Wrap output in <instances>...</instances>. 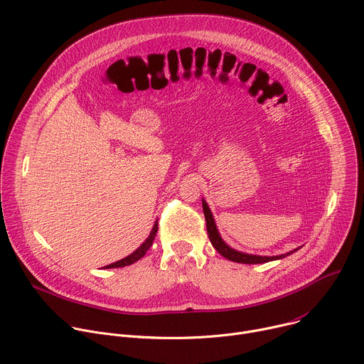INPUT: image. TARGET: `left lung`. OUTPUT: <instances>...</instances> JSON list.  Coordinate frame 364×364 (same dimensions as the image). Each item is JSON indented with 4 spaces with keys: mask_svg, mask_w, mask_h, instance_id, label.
<instances>
[{
    "mask_svg": "<svg viewBox=\"0 0 364 364\" xmlns=\"http://www.w3.org/2000/svg\"><path fill=\"white\" fill-rule=\"evenodd\" d=\"M203 213H204V218H205V228H207V233H209V239L213 245V247L222 255L225 256L226 259H229V261L232 262H237V264H265V262H271V261H277V259H282L294 252H296L298 249H294L285 255H279V256H259V255H249V253H243V252H239L233 247H230L229 245H226V242L222 239L218 228H216V223H215V219H213V215L209 209V205H207V203L204 201L203 198Z\"/></svg>",
    "mask_w": 364,
    "mask_h": 364,
    "instance_id": "8db88e82",
    "label": "left lung"
}]
</instances>
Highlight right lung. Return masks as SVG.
I'll use <instances>...</instances> for the list:
<instances>
[{
	"mask_svg": "<svg viewBox=\"0 0 364 364\" xmlns=\"http://www.w3.org/2000/svg\"><path fill=\"white\" fill-rule=\"evenodd\" d=\"M157 230H159V220H155L149 236L145 239V242H144L136 250H134V252H132L131 255H128L127 257L121 259V261H118V262H115V264H111V265H107V267H103V268H107V269H109V268H122V267H128V265H131V264L139 261V259H141V257L148 252V249L151 247V245H152V242H154V237H155V235H157Z\"/></svg>",
	"mask_w": 364,
	"mask_h": 364,
	"instance_id": "obj_1",
	"label": "right lung"
}]
</instances>
